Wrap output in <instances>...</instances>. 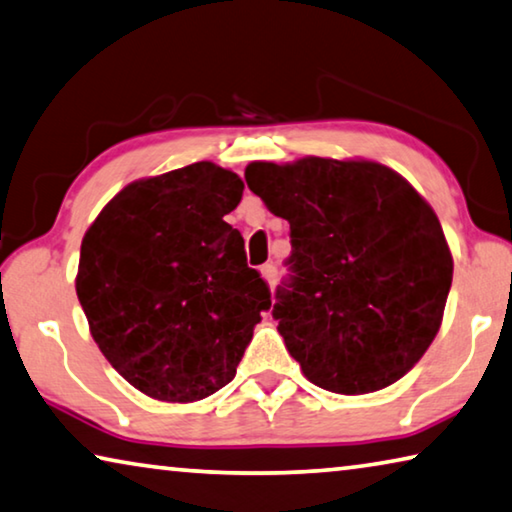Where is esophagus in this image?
I'll return each mask as SVG.
<instances>
[{"label":"esophagus","mask_w":512,"mask_h":512,"mask_svg":"<svg viewBox=\"0 0 512 512\" xmlns=\"http://www.w3.org/2000/svg\"><path fill=\"white\" fill-rule=\"evenodd\" d=\"M259 273H262V278L266 285H275V280H278V269H275V264H264L262 269H259Z\"/></svg>","instance_id":"obj_1"}]
</instances>
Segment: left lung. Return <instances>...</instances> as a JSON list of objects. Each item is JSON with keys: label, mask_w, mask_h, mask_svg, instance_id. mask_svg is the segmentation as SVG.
<instances>
[{"label": "left lung", "mask_w": 512, "mask_h": 512, "mask_svg": "<svg viewBox=\"0 0 512 512\" xmlns=\"http://www.w3.org/2000/svg\"><path fill=\"white\" fill-rule=\"evenodd\" d=\"M246 182L289 223L294 278L273 316L303 376L346 396L403 378L433 344L453 280L433 207L371 159L253 161Z\"/></svg>", "instance_id": "8db88e82"}]
</instances>
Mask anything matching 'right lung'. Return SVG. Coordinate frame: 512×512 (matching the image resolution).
Instances as JSON below:
<instances>
[{"mask_svg":"<svg viewBox=\"0 0 512 512\" xmlns=\"http://www.w3.org/2000/svg\"><path fill=\"white\" fill-rule=\"evenodd\" d=\"M241 193L237 173L198 161L129 182L81 239L75 289L88 330L154 401L193 403L230 383L271 307L223 221Z\"/></svg>","mask_w":512,"mask_h":512,"instance_id":"add662e5","label":"right lung"}]
</instances>
